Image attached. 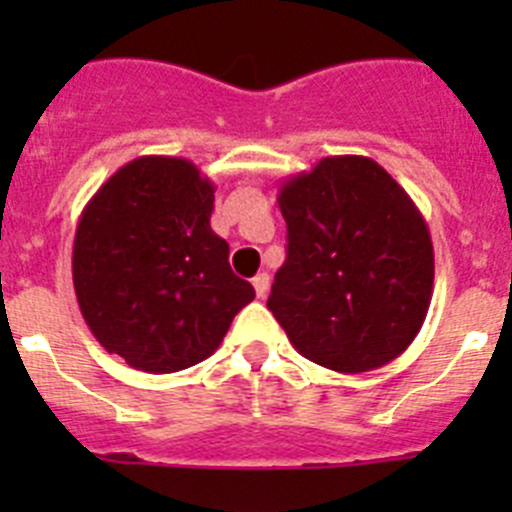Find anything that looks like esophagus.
<instances>
[{
  "label": "esophagus",
  "instance_id": "1",
  "mask_svg": "<svg viewBox=\"0 0 512 512\" xmlns=\"http://www.w3.org/2000/svg\"><path fill=\"white\" fill-rule=\"evenodd\" d=\"M253 289H256V297L264 300V297L269 295V274H256V277H253Z\"/></svg>",
  "mask_w": 512,
  "mask_h": 512
}]
</instances>
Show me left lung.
<instances>
[{
	"label": "left lung",
	"mask_w": 512,
	"mask_h": 512,
	"mask_svg": "<svg viewBox=\"0 0 512 512\" xmlns=\"http://www.w3.org/2000/svg\"><path fill=\"white\" fill-rule=\"evenodd\" d=\"M287 261L266 307L305 359L341 374L390 364L433 297V243L410 194L366 156L320 158L279 187Z\"/></svg>",
	"instance_id": "1"
}]
</instances>
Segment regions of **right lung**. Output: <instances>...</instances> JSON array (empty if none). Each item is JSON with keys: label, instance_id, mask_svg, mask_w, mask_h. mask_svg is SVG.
Returning a JSON list of instances; mask_svg holds the SVG:
<instances>
[{"label": "right lung", "instance_id": "add662e5", "mask_svg": "<svg viewBox=\"0 0 512 512\" xmlns=\"http://www.w3.org/2000/svg\"><path fill=\"white\" fill-rule=\"evenodd\" d=\"M215 184L176 156L120 166L81 210L74 238L79 310L110 354L171 374L217 351L256 297L210 228Z\"/></svg>", "mask_w": 512, "mask_h": 512}]
</instances>
